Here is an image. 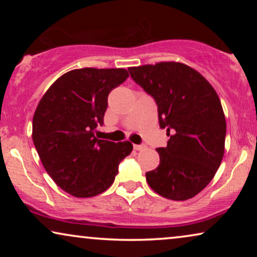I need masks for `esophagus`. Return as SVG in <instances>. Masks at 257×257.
<instances>
[{
  "label": "esophagus",
  "instance_id": "1",
  "mask_svg": "<svg viewBox=\"0 0 257 257\" xmlns=\"http://www.w3.org/2000/svg\"><path fill=\"white\" fill-rule=\"evenodd\" d=\"M133 149H135L136 151H143L146 149L145 145H133Z\"/></svg>",
  "mask_w": 257,
  "mask_h": 257
}]
</instances>
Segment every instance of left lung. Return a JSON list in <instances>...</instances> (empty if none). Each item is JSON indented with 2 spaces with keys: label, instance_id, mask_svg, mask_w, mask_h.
<instances>
[{
  "label": "left lung",
  "instance_id": "1",
  "mask_svg": "<svg viewBox=\"0 0 257 257\" xmlns=\"http://www.w3.org/2000/svg\"><path fill=\"white\" fill-rule=\"evenodd\" d=\"M131 78L158 106L170 136L157 149L160 164L146 173L150 187L166 199H191L215 175L224 153L226 118L215 90L198 71L175 62L128 68Z\"/></svg>",
  "mask_w": 257,
  "mask_h": 257
}]
</instances>
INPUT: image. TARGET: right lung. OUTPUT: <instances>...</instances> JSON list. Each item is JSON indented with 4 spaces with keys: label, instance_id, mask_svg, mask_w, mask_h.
<instances>
[{
    "label": "right lung",
    "instance_id": "1",
    "mask_svg": "<svg viewBox=\"0 0 257 257\" xmlns=\"http://www.w3.org/2000/svg\"><path fill=\"white\" fill-rule=\"evenodd\" d=\"M128 77L125 69H76L56 80L33 119V142L52 180L77 198L98 195L113 184L130 142L98 139L107 97Z\"/></svg>",
    "mask_w": 257,
    "mask_h": 257
}]
</instances>
